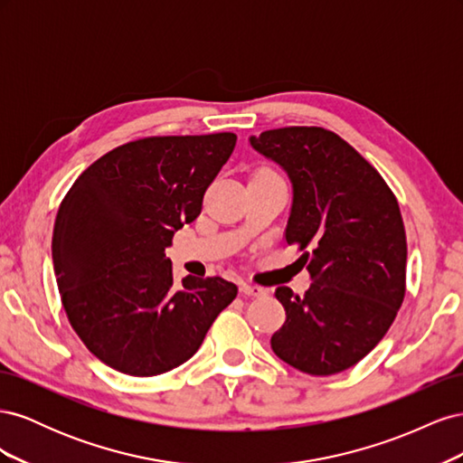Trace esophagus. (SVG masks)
<instances>
[{
  "label": "esophagus",
  "mask_w": 463,
  "mask_h": 463,
  "mask_svg": "<svg viewBox=\"0 0 463 463\" xmlns=\"http://www.w3.org/2000/svg\"><path fill=\"white\" fill-rule=\"evenodd\" d=\"M241 293L249 298H262L269 293V289H264L260 286H253V284H241Z\"/></svg>",
  "instance_id": "esophagus-1"
}]
</instances>
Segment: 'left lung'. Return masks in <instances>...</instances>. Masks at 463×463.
<instances>
[{
  "label": "left lung",
  "mask_w": 463,
  "mask_h": 463,
  "mask_svg": "<svg viewBox=\"0 0 463 463\" xmlns=\"http://www.w3.org/2000/svg\"><path fill=\"white\" fill-rule=\"evenodd\" d=\"M249 141L291 181L286 241L305 250L299 262L313 279L303 298L276 289L286 322L272 335V352L307 374L342 373L384 338L405 296L408 243L398 201L328 129L282 128Z\"/></svg>",
  "instance_id": "obj_1"
}]
</instances>
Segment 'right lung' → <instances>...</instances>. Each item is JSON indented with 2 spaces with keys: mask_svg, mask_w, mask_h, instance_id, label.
Returning a JSON list of instances; mask_svg holds the SVG:
<instances>
[{
  "mask_svg": "<svg viewBox=\"0 0 463 463\" xmlns=\"http://www.w3.org/2000/svg\"><path fill=\"white\" fill-rule=\"evenodd\" d=\"M233 133L146 137L104 154L60 204L52 257L79 338L108 367L156 376L201 347L237 286L185 276L174 286L165 247L201 214L235 146Z\"/></svg>",
  "mask_w": 463,
  "mask_h": 463,
  "instance_id": "add662e5",
  "label": "right lung"
}]
</instances>
